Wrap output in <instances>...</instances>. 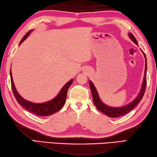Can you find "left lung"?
Masks as SVG:
<instances>
[{
	"label": "left lung",
	"instance_id": "obj_1",
	"mask_svg": "<svg viewBox=\"0 0 157 157\" xmlns=\"http://www.w3.org/2000/svg\"><path fill=\"white\" fill-rule=\"evenodd\" d=\"M129 36L131 38V40L133 41L137 45V42L136 39V38L134 37V36L131 33H129ZM144 58H145V72H144V82L143 83V86H142V89L140 90V93L138 95V96L135 99V100L132 101L131 103L128 104V105L124 106L122 107H108L107 105H106L104 104L102 101L100 100V98H99L97 90H96L95 87L94 86L93 83L91 81H89V83H90V87L91 93H92L93 95V102L95 104V107H97V109L102 112L104 114L107 115L108 117H112V118H116V117H121V116H124L127 113L133 109L135 107H136V105L140 102V101L142 100V98H143L144 92H145L146 89V85H147V59H146V56L145 54L144 53Z\"/></svg>",
	"mask_w": 157,
	"mask_h": 157
}]
</instances>
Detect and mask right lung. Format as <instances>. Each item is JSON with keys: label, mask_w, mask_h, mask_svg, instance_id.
<instances>
[{"label": "right lung", "mask_w": 157, "mask_h": 157, "mask_svg": "<svg viewBox=\"0 0 157 157\" xmlns=\"http://www.w3.org/2000/svg\"><path fill=\"white\" fill-rule=\"evenodd\" d=\"M31 32V30H30L21 39L20 44L25 40L26 38L28 37V36L30 34ZM10 78H11V86L12 89H13V92L15 97L17 101L20 105L25 108V109L29 111V112H31L32 114L39 116V117H46V116L51 115L54 113L58 112L63 107L65 100H66L67 98V93L68 91V89L69 86L71 85L72 82H73V79L69 81L68 83H66L64 86L62 88V89L60 91L59 93L57 95V97H55L53 100L49 101V102L41 103V104H36V103H33L29 101L25 100V99H23L21 96L19 95L18 93L17 92L15 87L14 86L13 81V76L11 74L10 71Z\"/></svg>", "instance_id": "1"}]
</instances>
